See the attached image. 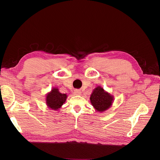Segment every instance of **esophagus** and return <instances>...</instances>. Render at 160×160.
Here are the masks:
<instances>
[{
	"label": "esophagus",
	"mask_w": 160,
	"mask_h": 160,
	"mask_svg": "<svg viewBox=\"0 0 160 160\" xmlns=\"http://www.w3.org/2000/svg\"><path fill=\"white\" fill-rule=\"evenodd\" d=\"M74 91H75V93L76 95H80L81 94V91L79 90V89H75Z\"/></svg>",
	"instance_id": "34e87169"
}]
</instances>
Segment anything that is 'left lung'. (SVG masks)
<instances>
[{"mask_svg": "<svg viewBox=\"0 0 160 160\" xmlns=\"http://www.w3.org/2000/svg\"><path fill=\"white\" fill-rule=\"evenodd\" d=\"M113 97L99 86L93 90L90 97L92 105L97 111L100 112H103L109 108L113 102Z\"/></svg>", "mask_w": 160, "mask_h": 160, "instance_id": "8db88e82", "label": "left lung"}]
</instances>
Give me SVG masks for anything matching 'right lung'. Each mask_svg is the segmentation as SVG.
I'll use <instances>...</instances> for the list:
<instances>
[{"label": "right lung", "mask_w": 160, "mask_h": 160, "mask_svg": "<svg viewBox=\"0 0 160 160\" xmlns=\"http://www.w3.org/2000/svg\"><path fill=\"white\" fill-rule=\"evenodd\" d=\"M67 97L66 94L60 93L58 89L53 88L46 98L48 107L53 110L58 109L65 102Z\"/></svg>", "instance_id": "add662e5"}]
</instances>
